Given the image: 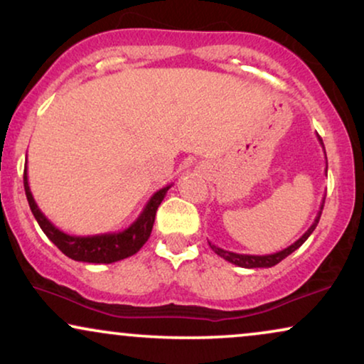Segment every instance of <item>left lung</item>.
Returning <instances> with one entry per match:
<instances>
[{
  "label": "left lung",
  "instance_id": "1",
  "mask_svg": "<svg viewBox=\"0 0 364 364\" xmlns=\"http://www.w3.org/2000/svg\"><path fill=\"white\" fill-rule=\"evenodd\" d=\"M318 141H320L321 147H323V141H321L320 136H318ZM323 149H325V147H323ZM325 156H326V154H325ZM326 168H328V164H326ZM323 203H325V200L321 202V207H320V210H318L316 218H315V222L311 223V227L308 228V230L303 233V235L298 238L295 243H291L290 247H287L285 250H282V252L272 253V255H243V253H235V252L223 250V248H220V247L212 245L210 242H208V245H210L212 250L215 252L218 257L225 258L227 262H230V263H233V265H237V267H242V268H270V267H275L277 263H280L283 260V258H287L288 255H290V253L295 252L296 248H300L303 243L306 242V238L311 235L313 230H315L316 225H318V222H320L321 210H323Z\"/></svg>",
  "mask_w": 364,
  "mask_h": 364
}]
</instances>
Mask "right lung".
Returning <instances> with one entry per match:
<instances>
[{
  "mask_svg": "<svg viewBox=\"0 0 364 364\" xmlns=\"http://www.w3.org/2000/svg\"><path fill=\"white\" fill-rule=\"evenodd\" d=\"M24 192H26V198L31 208L34 218H36L41 230L46 233V237L61 250L64 255L73 258L76 262H87V263H114L124 258L132 257L134 253L141 250L144 243L151 237L154 220H156V212L161 202L166 197L168 188L167 186L157 191L154 196L149 198V202L144 207L136 220L129 225L126 230L122 232H112V233H99V235H69L54 227L51 222L48 220L46 215L39 210L38 203L34 202V197L31 193L28 183V171L24 167Z\"/></svg>",
  "mask_w": 364,
  "mask_h": 364,
  "instance_id": "right-lung-1",
  "label": "right lung"
}]
</instances>
